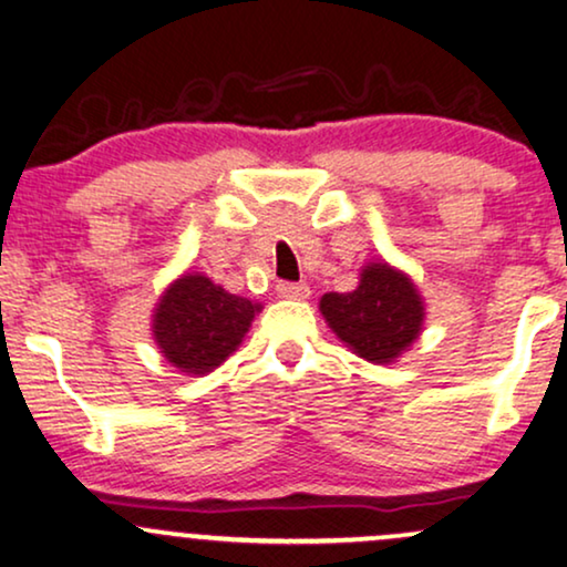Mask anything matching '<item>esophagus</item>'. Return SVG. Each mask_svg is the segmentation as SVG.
<instances>
[{
  "instance_id": "esophagus-1",
  "label": "esophagus",
  "mask_w": 567,
  "mask_h": 567,
  "mask_svg": "<svg viewBox=\"0 0 567 567\" xmlns=\"http://www.w3.org/2000/svg\"><path fill=\"white\" fill-rule=\"evenodd\" d=\"M278 295H281L284 299H307L310 297V286L295 284V281H281L278 284Z\"/></svg>"
}]
</instances>
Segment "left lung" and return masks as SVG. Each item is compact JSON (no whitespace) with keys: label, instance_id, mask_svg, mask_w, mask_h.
<instances>
[{"label":"left lung","instance_id":"1","mask_svg":"<svg viewBox=\"0 0 567 567\" xmlns=\"http://www.w3.org/2000/svg\"><path fill=\"white\" fill-rule=\"evenodd\" d=\"M320 312L354 354L375 365H389L412 347L425 318L423 299L408 272L383 260L362 268L354 291L323 295Z\"/></svg>","mask_w":567,"mask_h":567}]
</instances>
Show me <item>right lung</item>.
Wrapping results in <instances>:
<instances>
[{
    "instance_id": "obj_1",
    "label": "right lung",
    "mask_w": 567,
    "mask_h": 567,
    "mask_svg": "<svg viewBox=\"0 0 567 567\" xmlns=\"http://www.w3.org/2000/svg\"><path fill=\"white\" fill-rule=\"evenodd\" d=\"M262 305L228 295L202 272H186L165 289L152 316L163 358L186 375H205L226 362Z\"/></svg>"
}]
</instances>
